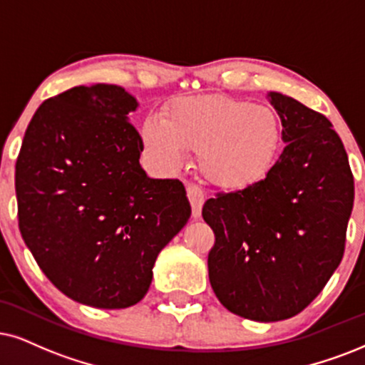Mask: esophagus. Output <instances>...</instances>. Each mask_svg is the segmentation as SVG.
I'll return each instance as SVG.
<instances>
[{
	"label": "esophagus",
	"mask_w": 365,
	"mask_h": 365,
	"mask_svg": "<svg viewBox=\"0 0 365 365\" xmlns=\"http://www.w3.org/2000/svg\"><path fill=\"white\" fill-rule=\"evenodd\" d=\"M187 197L192 204V215L193 219H198L202 215V205H204L205 195L202 188L195 185V183H188L187 185Z\"/></svg>",
	"instance_id": "esophagus-1"
}]
</instances>
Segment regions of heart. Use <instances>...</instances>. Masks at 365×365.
<instances>
[{
    "mask_svg": "<svg viewBox=\"0 0 365 365\" xmlns=\"http://www.w3.org/2000/svg\"><path fill=\"white\" fill-rule=\"evenodd\" d=\"M146 153L160 168L177 170L187 151H197L200 173L210 183L241 190L267 173L281 145L279 119L269 106L230 96L182 99L163 119L141 129Z\"/></svg>",
    "mask_w": 365,
    "mask_h": 365,
    "instance_id": "heart-1",
    "label": "heart"
}]
</instances>
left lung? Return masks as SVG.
<instances>
[{
  "label": "left lung",
  "mask_w": 365,
  "mask_h": 365,
  "mask_svg": "<svg viewBox=\"0 0 365 365\" xmlns=\"http://www.w3.org/2000/svg\"><path fill=\"white\" fill-rule=\"evenodd\" d=\"M283 124V153L266 177L217 193L202 217L215 234L209 279L229 312L279 322L305 310L342 261L354 177L331 123L269 92Z\"/></svg>",
  "instance_id": "left-lung-1"
}]
</instances>
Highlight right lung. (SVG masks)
Returning <instances> with one entry per match:
<instances>
[{
	"label": "right lung",
	"instance_id": "add662e5",
	"mask_svg": "<svg viewBox=\"0 0 365 365\" xmlns=\"http://www.w3.org/2000/svg\"><path fill=\"white\" fill-rule=\"evenodd\" d=\"M123 87H72L36 109L15 167L18 225L45 276L94 308L148 292L160 251L192 209L180 180L150 178Z\"/></svg>",
	"mask_w": 365,
	"mask_h": 365
}]
</instances>
